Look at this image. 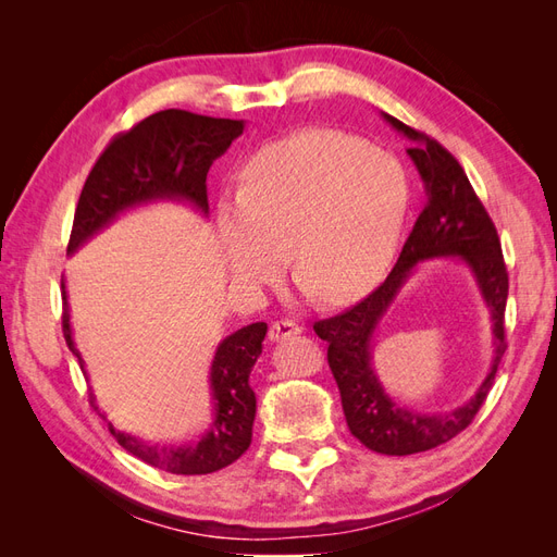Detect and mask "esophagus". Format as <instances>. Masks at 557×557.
<instances>
[{
    "mask_svg": "<svg viewBox=\"0 0 557 557\" xmlns=\"http://www.w3.org/2000/svg\"><path fill=\"white\" fill-rule=\"evenodd\" d=\"M299 332H301V325L295 323V320H290V318L274 320L272 327H269V336H272L274 342H283V339H288V336H295Z\"/></svg>",
    "mask_w": 557,
    "mask_h": 557,
    "instance_id": "34e87169",
    "label": "esophagus"
}]
</instances>
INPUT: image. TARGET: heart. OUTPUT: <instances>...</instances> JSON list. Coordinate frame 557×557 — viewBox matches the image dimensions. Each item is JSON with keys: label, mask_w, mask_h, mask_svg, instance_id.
I'll use <instances>...</instances> for the list:
<instances>
[{"label": "heart", "mask_w": 557, "mask_h": 557, "mask_svg": "<svg viewBox=\"0 0 557 557\" xmlns=\"http://www.w3.org/2000/svg\"><path fill=\"white\" fill-rule=\"evenodd\" d=\"M409 211V178L381 148L342 132L264 146L221 201L218 225L232 276L264 288L290 260L323 301L362 293L391 262Z\"/></svg>", "instance_id": "heart-1"}]
</instances>
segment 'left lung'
Wrapping results in <instances>:
<instances>
[{"instance_id":"8db88e82","label":"left lung","mask_w":557,"mask_h":557,"mask_svg":"<svg viewBox=\"0 0 557 557\" xmlns=\"http://www.w3.org/2000/svg\"><path fill=\"white\" fill-rule=\"evenodd\" d=\"M383 117L411 139L407 153L425 183V209L420 211L393 272L379 288L344 313L318 320L313 330L320 339L327 342V362L339 385L350 434L369 450L411 455L446 444L469 428L483 407L495 383L504 350H507L504 311H507L509 274L495 223L471 188L460 162L428 134L404 125L387 113H383ZM434 257H460L472 269L484 300L492 309L496 356L492 372L467 405L453 412L423 414L399 408L382 391L371 367V336L412 267Z\"/></svg>"}]
</instances>
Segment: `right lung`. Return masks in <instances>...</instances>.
Wrapping results in <instances>:
<instances>
[{
    "label": "right lung",
    "instance_id": "obj_1",
    "mask_svg": "<svg viewBox=\"0 0 557 557\" xmlns=\"http://www.w3.org/2000/svg\"><path fill=\"white\" fill-rule=\"evenodd\" d=\"M242 134L244 121L197 115L181 109L158 111L132 129L117 134L104 148V153L97 158L86 185H83L66 252L78 250V246L95 237L99 230H104L117 213L156 199L190 201L195 209L207 215L209 166ZM62 299L64 339L83 369L81 352L72 336L64 281ZM264 334L267 323H252L218 344L209 376L213 423L195 444L150 446L139 436L125 434L109 423V432L115 436V442L150 467L183 476L211 474V471L239 460L252 440L256 393L248 385V376L262 352ZM92 407L99 409L95 397Z\"/></svg>",
    "mask_w": 557,
    "mask_h": 557
}]
</instances>
